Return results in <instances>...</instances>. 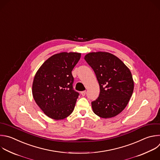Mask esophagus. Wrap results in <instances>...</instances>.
Returning <instances> with one entry per match:
<instances>
[{"mask_svg":"<svg viewBox=\"0 0 160 160\" xmlns=\"http://www.w3.org/2000/svg\"><path fill=\"white\" fill-rule=\"evenodd\" d=\"M85 94H86V91H83V92H81V95H82V96H85Z\"/></svg>","mask_w":160,"mask_h":160,"instance_id":"34e87169","label":"esophagus"}]
</instances>
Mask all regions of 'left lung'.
<instances>
[{"instance_id":"1","label":"left lung","mask_w":160,"mask_h":160,"mask_svg":"<svg viewBox=\"0 0 160 160\" xmlns=\"http://www.w3.org/2000/svg\"><path fill=\"white\" fill-rule=\"evenodd\" d=\"M84 59L93 70L100 86L98 97L92 102L93 112L105 119L116 116L125 109L133 92L131 71L108 52H89Z\"/></svg>"}]
</instances>
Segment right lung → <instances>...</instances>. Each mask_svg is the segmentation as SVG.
<instances>
[{"label": "right lung", "instance_id": "1", "mask_svg": "<svg viewBox=\"0 0 160 160\" xmlns=\"http://www.w3.org/2000/svg\"><path fill=\"white\" fill-rule=\"evenodd\" d=\"M81 53L62 52L51 56L37 71L32 83L33 98L42 112L55 120L69 116L79 93L73 88L72 74Z\"/></svg>", "mask_w": 160, "mask_h": 160}]
</instances>
